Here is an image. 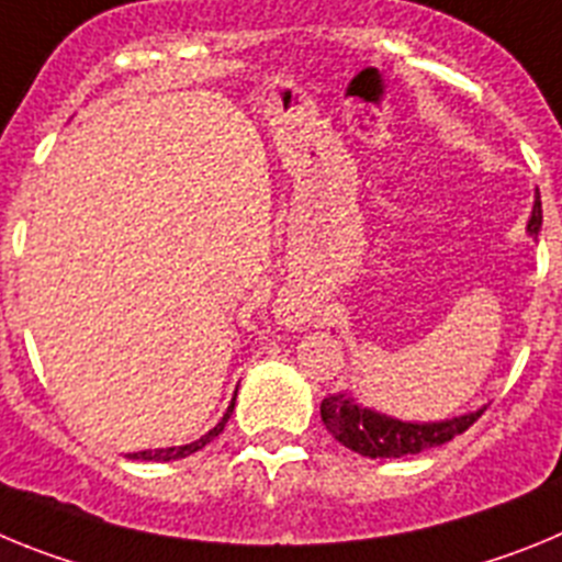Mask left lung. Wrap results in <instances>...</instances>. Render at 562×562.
<instances>
[{"instance_id": "obj_1", "label": "left lung", "mask_w": 562, "mask_h": 562, "mask_svg": "<svg viewBox=\"0 0 562 562\" xmlns=\"http://www.w3.org/2000/svg\"><path fill=\"white\" fill-rule=\"evenodd\" d=\"M540 222H543V213H540V202H535L532 220L526 225L529 236L538 238ZM481 414L484 408L445 422H402L380 411L362 408L360 402L351 400V394H329L321 402V419L326 430L342 448L369 456V459H402V456L439 448L445 441L464 434Z\"/></svg>"}]
</instances>
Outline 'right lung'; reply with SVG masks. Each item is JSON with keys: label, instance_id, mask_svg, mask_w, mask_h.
Segmentation results:
<instances>
[{"label": "right lung", "instance_id": "obj_1", "mask_svg": "<svg viewBox=\"0 0 562 562\" xmlns=\"http://www.w3.org/2000/svg\"><path fill=\"white\" fill-rule=\"evenodd\" d=\"M233 405H236V396H233L231 405H227V411H225V416H222V419H220V425H216V428H213V430H207V434L202 436V439L191 441V445H182V448L140 450V453H128V459H140V461H177V459H186V456L196 453V450L205 448L207 441H213V439H216V436L222 434V430H225L227 419H231V414H233Z\"/></svg>", "mask_w": 562, "mask_h": 562}]
</instances>
